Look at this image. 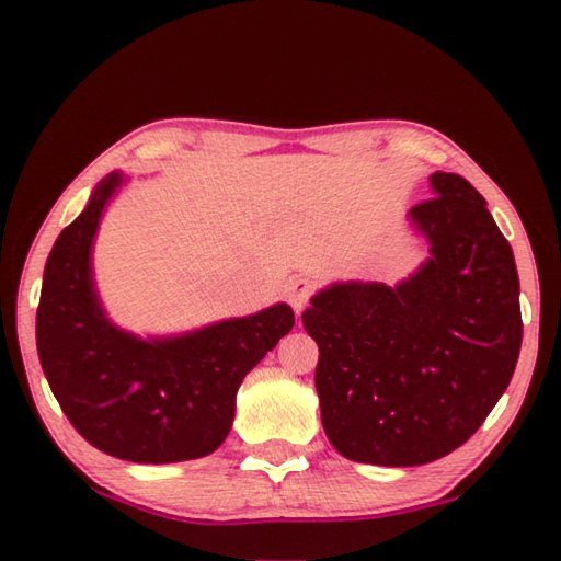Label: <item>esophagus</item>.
Returning <instances> with one entry per match:
<instances>
[{"label":"esophagus","instance_id":"1","mask_svg":"<svg viewBox=\"0 0 561 561\" xmlns=\"http://www.w3.org/2000/svg\"><path fill=\"white\" fill-rule=\"evenodd\" d=\"M311 294H314V282H311L309 277H294L287 282V299L297 314L304 307H307Z\"/></svg>","mask_w":561,"mask_h":561}]
</instances>
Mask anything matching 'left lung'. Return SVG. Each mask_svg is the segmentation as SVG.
I'll list each match as a JSON object with an SVG mask.
<instances>
[{
    "label": "left lung",
    "instance_id": "8db88e82",
    "mask_svg": "<svg viewBox=\"0 0 561 561\" xmlns=\"http://www.w3.org/2000/svg\"><path fill=\"white\" fill-rule=\"evenodd\" d=\"M411 222L431 257L411 277L321 289L301 314L319 346L327 438L348 460L411 468L453 453L485 423L522 346L515 254L485 197L431 175Z\"/></svg>",
    "mask_w": 561,
    "mask_h": 561
}]
</instances>
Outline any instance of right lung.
Here are the masks:
<instances>
[{
  "label": "right lung",
  "instance_id": "right-lung-1",
  "mask_svg": "<svg viewBox=\"0 0 561 561\" xmlns=\"http://www.w3.org/2000/svg\"><path fill=\"white\" fill-rule=\"evenodd\" d=\"M123 183L103 178L64 227L44 267L36 348L51 393L93 448L130 462L210 455L234 421L242 378L294 327L287 304L170 339H138L103 314L91 247L103 207Z\"/></svg>",
  "mask_w": 561,
  "mask_h": 561
}]
</instances>
